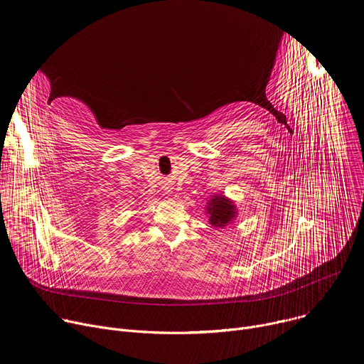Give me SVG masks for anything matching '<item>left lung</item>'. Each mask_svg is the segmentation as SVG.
Masks as SVG:
<instances>
[{
  "mask_svg": "<svg viewBox=\"0 0 364 364\" xmlns=\"http://www.w3.org/2000/svg\"><path fill=\"white\" fill-rule=\"evenodd\" d=\"M205 213L209 215V223L215 228H225L230 225L237 215L236 204L225 194H215L207 201Z\"/></svg>",
  "mask_w": 364,
  "mask_h": 364,
  "instance_id": "8db88e82",
  "label": "left lung"
}]
</instances>
